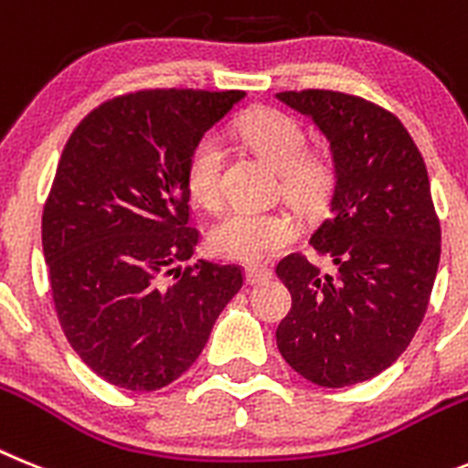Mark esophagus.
<instances>
[{"instance_id": "1", "label": "esophagus", "mask_w": 468, "mask_h": 468, "mask_svg": "<svg viewBox=\"0 0 468 468\" xmlns=\"http://www.w3.org/2000/svg\"><path fill=\"white\" fill-rule=\"evenodd\" d=\"M245 278L250 284H263L273 278V271L266 266H247L245 268Z\"/></svg>"}]
</instances>
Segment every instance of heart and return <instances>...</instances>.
<instances>
[{"mask_svg":"<svg viewBox=\"0 0 468 468\" xmlns=\"http://www.w3.org/2000/svg\"><path fill=\"white\" fill-rule=\"evenodd\" d=\"M238 136L247 148L278 169L284 200L303 214L323 209L335 190V162L327 153L306 150L302 122L282 111H257L238 122ZM223 148L214 133L195 141L186 162V186L197 205L218 209L223 200ZM299 226L282 211L233 209L209 230V245L218 257L257 263L294 242Z\"/></svg>","mask_w":468,"mask_h":468,"instance_id":"b5f03b06","label":"heart"}]
</instances>
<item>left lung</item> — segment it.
I'll return each instance as SVG.
<instances>
[{
	"label": "left lung",
	"mask_w": 468,
	"mask_h": 468,
	"mask_svg": "<svg viewBox=\"0 0 468 468\" xmlns=\"http://www.w3.org/2000/svg\"><path fill=\"white\" fill-rule=\"evenodd\" d=\"M278 99L330 141L335 190L311 245L335 271L302 254L278 263L292 308L275 339L303 379L341 388L377 377L410 346L438 273L441 223L424 157L393 112L324 89Z\"/></svg>",
	"instance_id": "left-lung-1"
}]
</instances>
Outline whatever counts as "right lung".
Wrapping results in <instances>:
<instances>
[{"mask_svg": "<svg viewBox=\"0 0 468 468\" xmlns=\"http://www.w3.org/2000/svg\"><path fill=\"white\" fill-rule=\"evenodd\" d=\"M242 99L133 91L101 103L65 144L42 217L51 294L77 356L120 388L178 379L242 287L239 266H178L200 239L188 226L190 148Z\"/></svg>", "mask_w": 468, "mask_h": 468, "instance_id": "add662e5", "label": "right lung"}]
</instances>
